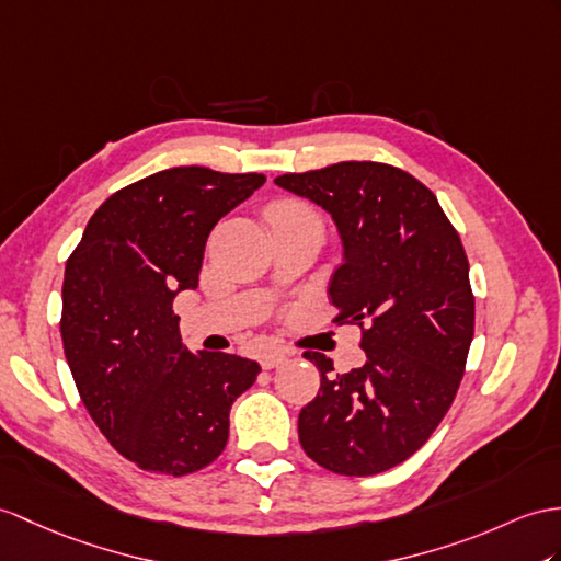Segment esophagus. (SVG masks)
<instances>
[{"mask_svg": "<svg viewBox=\"0 0 561 561\" xmlns=\"http://www.w3.org/2000/svg\"><path fill=\"white\" fill-rule=\"evenodd\" d=\"M288 357H290V352H285V350H266L259 362H262L264 368H276Z\"/></svg>", "mask_w": 561, "mask_h": 561, "instance_id": "34e87169", "label": "esophagus"}]
</instances>
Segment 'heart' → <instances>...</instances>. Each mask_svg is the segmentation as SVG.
I'll list each match as a JSON object with an SVG mask.
<instances>
[{
	"label": "heart",
	"mask_w": 561,
	"mask_h": 561,
	"mask_svg": "<svg viewBox=\"0 0 561 561\" xmlns=\"http://www.w3.org/2000/svg\"><path fill=\"white\" fill-rule=\"evenodd\" d=\"M271 216H307V218H313L307 207H302V204H295V202L276 204V207L271 209Z\"/></svg>",
	"instance_id": "b5f03b06"
}]
</instances>
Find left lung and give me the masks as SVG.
I'll return each instance as SVG.
<instances>
[{"label":"left lung","mask_w":561,"mask_h":561,"mask_svg":"<svg viewBox=\"0 0 561 561\" xmlns=\"http://www.w3.org/2000/svg\"><path fill=\"white\" fill-rule=\"evenodd\" d=\"M278 187L331 214L343 264L328 295L335 323H359L366 362L321 374L299 412V443L323 469L374 476L431 438L453 404L473 340L469 262L438 199L414 175L376 161H340L278 175Z\"/></svg>","instance_id":"1"}]
</instances>
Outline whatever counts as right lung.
<instances>
[{"label":"right lung","instance_id":"add662e5","mask_svg":"<svg viewBox=\"0 0 561 561\" xmlns=\"http://www.w3.org/2000/svg\"><path fill=\"white\" fill-rule=\"evenodd\" d=\"M266 183L262 173L178 167L118 190L68 256L61 340L85 409L145 471L185 476L228 443L230 407L262 366L190 352L173 297L195 290L211 228Z\"/></svg>","mask_w":561,"mask_h":561}]
</instances>
